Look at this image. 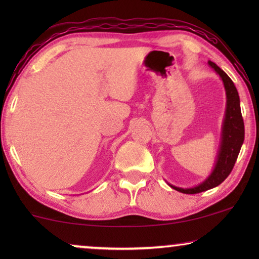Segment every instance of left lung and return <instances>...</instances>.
Instances as JSON below:
<instances>
[{
  "label": "left lung",
  "mask_w": 259,
  "mask_h": 259,
  "mask_svg": "<svg viewBox=\"0 0 259 259\" xmlns=\"http://www.w3.org/2000/svg\"><path fill=\"white\" fill-rule=\"evenodd\" d=\"M208 65L221 75L225 86L226 99H228V101H226L224 125H223L222 145L221 150H219L217 164L214 166L213 172H212V175L203 184H200L197 187H193V189L186 190L171 185V187H173L175 190L186 194L204 192V191L213 189V187L218 186L219 184L224 182L230 173H231L233 166H235V162L237 158H238L240 147H242L244 141V121L242 112H240L239 95L235 83L228 76V74L219 68L214 62L208 61Z\"/></svg>",
  "instance_id": "obj_1"
}]
</instances>
